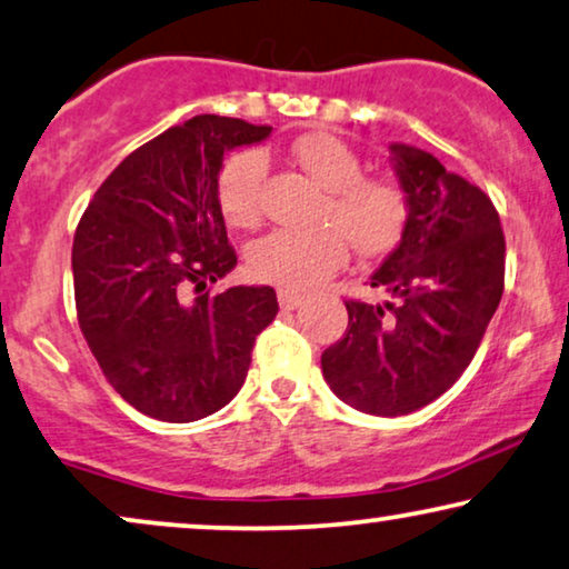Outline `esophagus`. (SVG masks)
<instances>
[{"mask_svg": "<svg viewBox=\"0 0 569 569\" xmlns=\"http://www.w3.org/2000/svg\"><path fill=\"white\" fill-rule=\"evenodd\" d=\"M301 301H303V296L299 291H291V288H278V303H281L283 311L301 307Z\"/></svg>", "mask_w": 569, "mask_h": 569, "instance_id": "1", "label": "esophagus"}]
</instances>
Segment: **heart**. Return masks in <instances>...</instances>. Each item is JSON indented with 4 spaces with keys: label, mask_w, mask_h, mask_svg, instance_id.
Returning a JSON list of instances; mask_svg holds the SVG:
<instances>
[{
    "label": "heart",
    "mask_w": 569,
    "mask_h": 569,
    "mask_svg": "<svg viewBox=\"0 0 569 569\" xmlns=\"http://www.w3.org/2000/svg\"><path fill=\"white\" fill-rule=\"evenodd\" d=\"M293 162L327 190L319 229H273L247 247V273L258 281L303 291L346 266L350 244L361 254H381L402 237L405 190L387 178H363V162L346 141L330 133H307L293 141ZM266 157L244 149L223 162L216 198L223 219L237 229L260 221Z\"/></svg>",
    "instance_id": "obj_1"
}]
</instances>
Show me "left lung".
<instances>
[{
  "mask_svg": "<svg viewBox=\"0 0 569 569\" xmlns=\"http://www.w3.org/2000/svg\"><path fill=\"white\" fill-rule=\"evenodd\" d=\"M389 159L407 223L371 286L391 299L346 301V338L322 353L335 395L379 418L410 415L453 387L506 281V237L490 198L410 143H389Z\"/></svg>",
  "mask_w": 569,
  "mask_h": 569,
  "instance_id": "left-lung-1",
  "label": "left lung"
}]
</instances>
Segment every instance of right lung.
I'll use <instances>...</instances> for the list:
<instances>
[{"mask_svg":"<svg viewBox=\"0 0 569 569\" xmlns=\"http://www.w3.org/2000/svg\"><path fill=\"white\" fill-rule=\"evenodd\" d=\"M270 131L223 116L167 128L110 172L79 221V327L110 387L149 418L193 422L229 405L278 315L270 286L190 299L237 266L216 198L223 154Z\"/></svg>","mask_w":569,"mask_h":569,"instance_id":"1","label":"right lung"}]
</instances>
